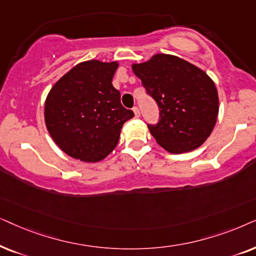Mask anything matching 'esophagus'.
<instances>
[{"label":"esophagus","mask_w":256,"mask_h":256,"mask_svg":"<svg viewBox=\"0 0 256 256\" xmlns=\"http://www.w3.org/2000/svg\"><path fill=\"white\" fill-rule=\"evenodd\" d=\"M134 112L136 117H140V111H139V108L137 106L134 108Z\"/></svg>","instance_id":"1"}]
</instances>
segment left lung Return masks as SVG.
<instances>
[{"label":"left lung","mask_w":256,"mask_h":256,"mask_svg":"<svg viewBox=\"0 0 256 256\" xmlns=\"http://www.w3.org/2000/svg\"><path fill=\"white\" fill-rule=\"evenodd\" d=\"M132 70L159 106V122L148 125L156 142L174 154L202 146L219 114L212 78L187 60L166 54L132 64Z\"/></svg>","instance_id":"left-lung-1"}]
</instances>
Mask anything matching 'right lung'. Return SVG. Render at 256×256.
I'll return each mask as SVG.
<instances>
[{
  "label": "right lung",
  "instance_id": "1",
  "mask_svg": "<svg viewBox=\"0 0 256 256\" xmlns=\"http://www.w3.org/2000/svg\"><path fill=\"white\" fill-rule=\"evenodd\" d=\"M117 62H82L54 83L44 105L48 131L68 156L97 162L114 151L134 111L112 85Z\"/></svg>",
  "mask_w": 256,
  "mask_h": 256
}]
</instances>
